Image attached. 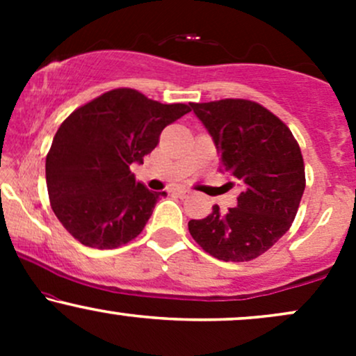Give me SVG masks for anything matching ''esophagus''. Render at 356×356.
<instances>
[{
	"instance_id": "34e87169",
	"label": "esophagus",
	"mask_w": 356,
	"mask_h": 356,
	"mask_svg": "<svg viewBox=\"0 0 356 356\" xmlns=\"http://www.w3.org/2000/svg\"><path fill=\"white\" fill-rule=\"evenodd\" d=\"M174 192H175V194L179 195V197H187V195H189V191H186V189H181V187H179V189H175Z\"/></svg>"
}]
</instances>
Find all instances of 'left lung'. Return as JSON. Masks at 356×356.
I'll use <instances>...</instances> for the list:
<instances>
[{
    "label": "left lung",
    "mask_w": 356,
    "mask_h": 356,
    "mask_svg": "<svg viewBox=\"0 0 356 356\" xmlns=\"http://www.w3.org/2000/svg\"><path fill=\"white\" fill-rule=\"evenodd\" d=\"M238 186V207L191 219L195 243L216 259L244 263L266 252L296 218L306 177L301 149L288 125L257 102L224 99L191 104Z\"/></svg>",
    "instance_id": "1"
}]
</instances>
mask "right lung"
I'll return each mask as SVG.
<instances>
[{"label":"right lung","mask_w":356,"mask_h":356,"mask_svg":"<svg viewBox=\"0 0 356 356\" xmlns=\"http://www.w3.org/2000/svg\"><path fill=\"white\" fill-rule=\"evenodd\" d=\"M187 112L191 105L115 88L65 118L47 154V187L53 212L73 238L115 249L140 234L165 192L136 182L130 165L142 164L162 130Z\"/></svg>","instance_id":"right-lung-1"}]
</instances>
